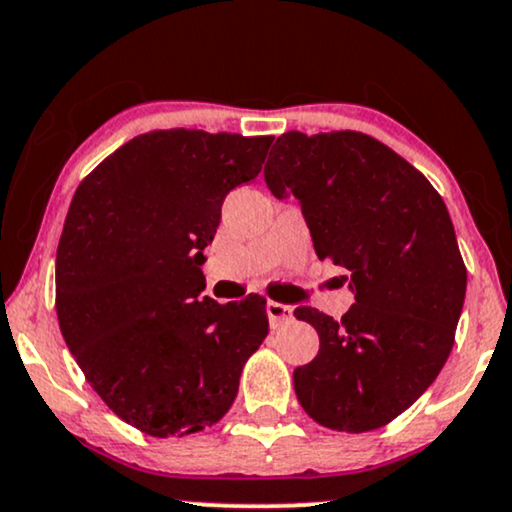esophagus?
Segmentation results:
<instances>
[{
    "instance_id": "obj_1",
    "label": "esophagus",
    "mask_w": 512,
    "mask_h": 512,
    "mask_svg": "<svg viewBox=\"0 0 512 512\" xmlns=\"http://www.w3.org/2000/svg\"><path fill=\"white\" fill-rule=\"evenodd\" d=\"M267 316H269L271 328H278L293 319V307H290V304H281V302H267Z\"/></svg>"
}]
</instances>
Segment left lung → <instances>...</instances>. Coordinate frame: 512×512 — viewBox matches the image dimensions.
<instances>
[{
    "mask_svg": "<svg viewBox=\"0 0 512 512\" xmlns=\"http://www.w3.org/2000/svg\"><path fill=\"white\" fill-rule=\"evenodd\" d=\"M264 181L300 200L319 260L352 271L354 304L340 321L295 309L319 333V354L293 373L297 399L323 428H383L454 347L468 271L449 210L416 167L352 129L281 134Z\"/></svg>",
    "mask_w": 512,
    "mask_h": 512,
    "instance_id": "8db88e82",
    "label": "left lung"
}]
</instances>
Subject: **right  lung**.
Instances as JSON below:
<instances>
[{
	"label": "right lung",
	"instance_id": "right-lung-1",
	"mask_svg": "<svg viewBox=\"0 0 512 512\" xmlns=\"http://www.w3.org/2000/svg\"><path fill=\"white\" fill-rule=\"evenodd\" d=\"M271 141L155 129L77 186L56 252L58 326L94 392L146 435L217 423L267 338V300L203 297L200 267L226 193L260 174Z\"/></svg>",
	"mask_w": 512,
	"mask_h": 512
}]
</instances>
